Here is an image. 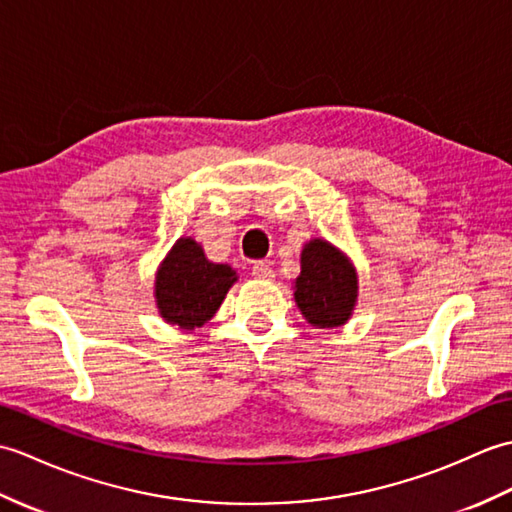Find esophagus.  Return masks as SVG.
Listing matches in <instances>:
<instances>
[{
  "label": "esophagus",
  "instance_id": "1",
  "mask_svg": "<svg viewBox=\"0 0 512 512\" xmlns=\"http://www.w3.org/2000/svg\"><path fill=\"white\" fill-rule=\"evenodd\" d=\"M252 276L258 278V280H271L276 274H274V269H271L267 263H263V260H258V263H254V267H252Z\"/></svg>",
  "mask_w": 512,
  "mask_h": 512
}]
</instances>
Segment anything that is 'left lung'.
Returning <instances> with one entry per match:
<instances>
[{"label":"left lung","mask_w":512,"mask_h":512,"mask_svg":"<svg viewBox=\"0 0 512 512\" xmlns=\"http://www.w3.org/2000/svg\"><path fill=\"white\" fill-rule=\"evenodd\" d=\"M357 300V276L337 249L315 238L302 249V271L295 280V302L313 326H342Z\"/></svg>","instance_id":"8db88e82"}]
</instances>
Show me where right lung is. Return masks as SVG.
Returning a JSON list of instances; mask_svg holds the SVG:
<instances>
[{
  "label": "right lung",
  "mask_w": 512,
  "mask_h": 512,
  "mask_svg": "<svg viewBox=\"0 0 512 512\" xmlns=\"http://www.w3.org/2000/svg\"><path fill=\"white\" fill-rule=\"evenodd\" d=\"M236 274L214 265L192 238H179L155 278L157 309L170 324L192 331L217 313Z\"/></svg>",
  "instance_id": "add662e5"
}]
</instances>
